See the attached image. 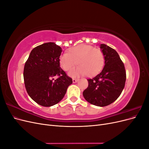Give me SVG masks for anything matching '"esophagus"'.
<instances>
[{
	"instance_id": "esophagus-1",
	"label": "esophagus",
	"mask_w": 149,
	"mask_h": 149,
	"mask_svg": "<svg viewBox=\"0 0 149 149\" xmlns=\"http://www.w3.org/2000/svg\"><path fill=\"white\" fill-rule=\"evenodd\" d=\"M78 81V79H73V83H77Z\"/></svg>"
}]
</instances>
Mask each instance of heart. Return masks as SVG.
I'll list each match as a JSON object with an SVG mask.
<instances>
[{
  "mask_svg": "<svg viewBox=\"0 0 149 149\" xmlns=\"http://www.w3.org/2000/svg\"><path fill=\"white\" fill-rule=\"evenodd\" d=\"M60 64L65 71H68L78 63L79 66L72 69L69 75L73 78L88 75L93 76L100 73L104 65V55L99 48L86 44H81L63 53Z\"/></svg>",
  "mask_w": 149,
  "mask_h": 149,
  "instance_id": "heart-1",
  "label": "heart"
}]
</instances>
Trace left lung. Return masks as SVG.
<instances>
[{
	"label": "left lung",
	"instance_id": "8db88e82",
	"mask_svg": "<svg viewBox=\"0 0 149 149\" xmlns=\"http://www.w3.org/2000/svg\"><path fill=\"white\" fill-rule=\"evenodd\" d=\"M104 55V66L100 74L88 79V87L83 93L84 99L91 104L104 107L118 99L125 86L126 73L119 54L113 48L101 44Z\"/></svg>",
	"mask_w": 149,
	"mask_h": 149
}]
</instances>
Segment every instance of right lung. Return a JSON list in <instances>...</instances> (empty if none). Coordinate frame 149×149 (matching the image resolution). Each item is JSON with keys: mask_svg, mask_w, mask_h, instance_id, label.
Listing matches in <instances>:
<instances>
[{"mask_svg": "<svg viewBox=\"0 0 149 149\" xmlns=\"http://www.w3.org/2000/svg\"><path fill=\"white\" fill-rule=\"evenodd\" d=\"M61 52L56 43H45L34 48L25 62L24 78L26 92L39 105L49 107L58 103L73 83L60 68ZM55 75L58 78L54 81Z\"/></svg>", "mask_w": 149, "mask_h": 149, "instance_id": "right-lung-1", "label": "right lung"}]
</instances>
